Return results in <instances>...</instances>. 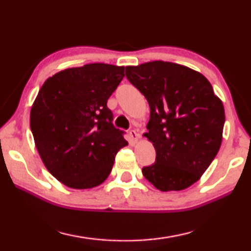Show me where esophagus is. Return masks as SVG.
I'll return each instance as SVG.
<instances>
[{
	"instance_id": "34e87169",
	"label": "esophagus",
	"mask_w": 251,
	"mask_h": 251,
	"mask_svg": "<svg viewBox=\"0 0 251 251\" xmlns=\"http://www.w3.org/2000/svg\"><path fill=\"white\" fill-rule=\"evenodd\" d=\"M138 136H139L138 133L135 129H130L129 130V137H130V139L133 142H137L138 141Z\"/></svg>"
}]
</instances>
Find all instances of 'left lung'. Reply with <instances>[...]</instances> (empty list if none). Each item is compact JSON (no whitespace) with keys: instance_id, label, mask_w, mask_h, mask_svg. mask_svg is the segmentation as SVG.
<instances>
[{"instance_id":"8db88e82","label":"left lung","mask_w":251,"mask_h":251,"mask_svg":"<svg viewBox=\"0 0 251 251\" xmlns=\"http://www.w3.org/2000/svg\"><path fill=\"white\" fill-rule=\"evenodd\" d=\"M126 77L151 108L144 136L156 151L155 163L142 172L161 192L196 182L222 145L225 109L205 76L171 62L127 66Z\"/></svg>"}]
</instances>
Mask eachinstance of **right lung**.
I'll list each match as a JSON object with an SVG mask.
<instances>
[{"instance_id":"right-lung-1","label":"right lung","mask_w":251,"mask_h":251,"mask_svg":"<svg viewBox=\"0 0 251 251\" xmlns=\"http://www.w3.org/2000/svg\"><path fill=\"white\" fill-rule=\"evenodd\" d=\"M123 77V66L93 63L59 72L41 87L29 117L34 142L48 171L67 187L100 185L128 144L107 107Z\"/></svg>"}]
</instances>
